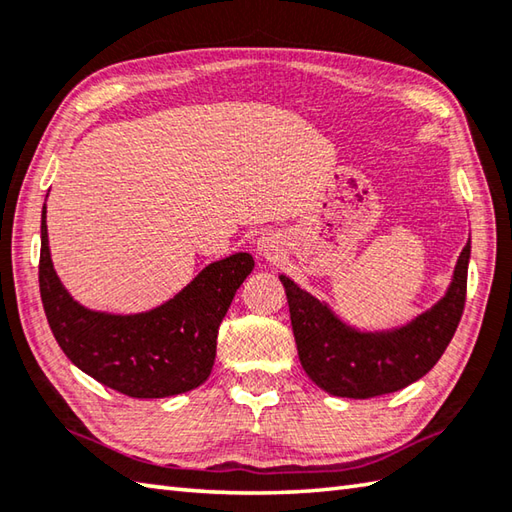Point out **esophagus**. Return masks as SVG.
I'll list each match as a JSON object with an SVG mask.
<instances>
[{
  "mask_svg": "<svg viewBox=\"0 0 512 512\" xmlns=\"http://www.w3.org/2000/svg\"><path fill=\"white\" fill-rule=\"evenodd\" d=\"M257 250L259 255H264L266 259H277L279 253H282V242H279L277 235H262L257 239Z\"/></svg>",
  "mask_w": 512,
  "mask_h": 512,
  "instance_id": "34e87169",
  "label": "esophagus"
}]
</instances>
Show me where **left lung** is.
<instances>
[{
    "label": "left lung",
    "instance_id": "8db88e82",
    "mask_svg": "<svg viewBox=\"0 0 512 512\" xmlns=\"http://www.w3.org/2000/svg\"><path fill=\"white\" fill-rule=\"evenodd\" d=\"M468 259L470 237L446 295L426 313L390 330H357L293 279L279 275L306 375L326 393L350 399L395 393L422 379L444 355L462 319Z\"/></svg>",
    "mask_w": 512,
    "mask_h": 512
}]
</instances>
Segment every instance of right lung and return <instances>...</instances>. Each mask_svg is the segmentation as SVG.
Wrapping results in <instances>:
<instances>
[{
  "instance_id": "add662e5",
  "label": "right lung",
  "mask_w": 512,
  "mask_h": 512,
  "mask_svg": "<svg viewBox=\"0 0 512 512\" xmlns=\"http://www.w3.org/2000/svg\"><path fill=\"white\" fill-rule=\"evenodd\" d=\"M253 268V255L235 253L208 264L173 299L146 313L90 310L59 282L48 248L46 204L42 210L39 293L48 326L79 370L128 397H173L206 382L219 324Z\"/></svg>"
}]
</instances>
